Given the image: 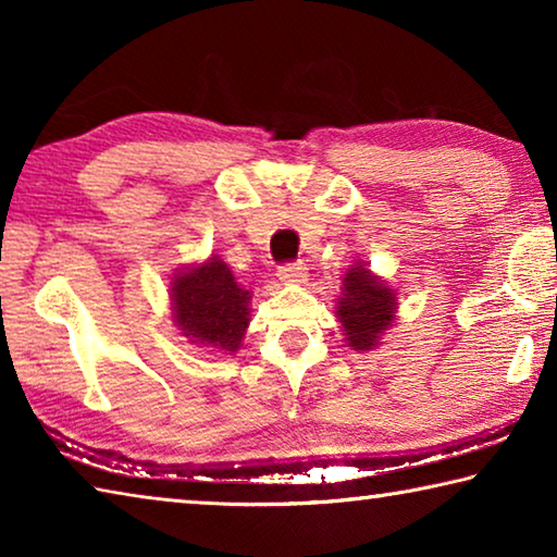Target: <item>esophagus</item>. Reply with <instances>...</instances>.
I'll return each mask as SVG.
<instances>
[{"label": "esophagus", "instance_id": "obj_1", "mask_svg": "<svg viewBox=\"0 0 557 557\" xmlns=\"http://www.w3.org/2000/svg\"><path fill=\"white\" fill-rule=\"evenodd\" d=\"M277 277L282 282H287V285H292V282H305L307 280L305 262H285V265L277 268Z\"/></svg>", "mask_w": 557, "mask_h": 557}]
</instances>
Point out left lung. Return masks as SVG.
<instances>
[{
	"label": "left lung",
	"mask_w": 557,
	"mask_h": 557,
	"mask_svg": "<svg viewBox=\"0 0 557 557\" xmlns=\"http://www.w3.org/2000/svg\"><path fill=\"white\" fill-rule=\"evenodd\" d=\"M395 295L375 280L363 265H354L344 277V297L338 301V319L348 346L369 351L379 336L391 326L395 314Z\"/></svg>",
	"instance_id": "obj_1"
}]
</instances>
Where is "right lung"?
I'll list each match as a JSON object with an SVG mask.
<instances>
[{"instance_id": "add662e5", "label": "right lung", "mask_w": 557, "mask_h": 557, "mask_svg": "<svg viewBox=\"0 0 557 557\" xmlns=\"http://www.w3.org/2000/svg\"><path fill=\"white\" fill-rule=\"evenodd\" d=\"M250 292L235 282L225 262L211 258L206 265L178 272L172 282L174 322L196 344L235 354L250 322Z\"/></svg>"}]
</instances>
